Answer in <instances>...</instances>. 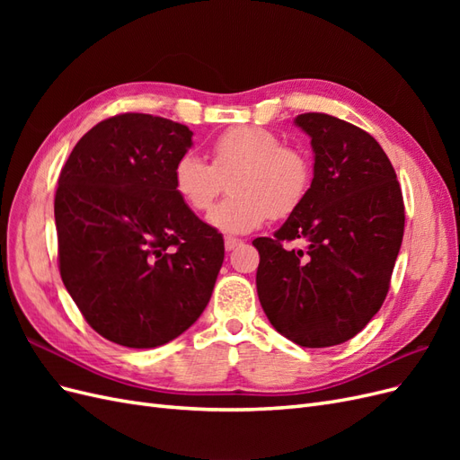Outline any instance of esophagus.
I'll return each mask as SVG.
<instances>
[{"mask_svg":"<svg viewBox=\"0 0 460 460\" xmlns=\"http://www.w3.org/2000/svg\"><path fill=\"white\" fill-rule=\"evenodd\" d=\"M242 243H243V242H242V240H238V238H226V240H225L226 252H234V249L238 247V245H242Z\"/></svg>","mask_w":460,"mask_h":460,"instance_id":"esophagus-1","label":"esophagus"}]
</instances>
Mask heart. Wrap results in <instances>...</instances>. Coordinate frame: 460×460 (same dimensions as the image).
<instances>
[{
    "instance_id": "1",
    "label": "heart",
    "mask_w": 460,
    "mask_h": 460,
    "mask_svg": "<svg viewBox=\"0 0 460 460\" xmlns=\"http://www.w3.org/2000/svg\"><path fill=\"white\" fill-rule=\"evenodd\" d=\"M211 164L186 153L172 169V188L188 208L205 213L230 182L232 198L208 213V225L222 234H247L270 217H289L313 184L311 159L284 146L274 132L238 127L211 144Z\"/></svg>"
}]
</instances>
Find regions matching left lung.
I'll list each match as a JSON object with an SVG mask.
<instances>
[{
    "label": "left lung",
    "mask_w": 460,
    "mask_h": 460,
    "mask_svg": "<svg viewBox=\"0 0 460 460\" xmlns=\"http://www.w3.org/2000/svg\"><path fill=\"white\" fill-rule=\"evenodd\" d=\"M314 176L272 238H257V294L270 324L301 347L351 340L380 311L405 230L397 174L380 144L351 122L303 113ZM308 243L302 250L288 241Z\"/></svg>",
    "instance_id": "8db88e82"
}]
</instances>
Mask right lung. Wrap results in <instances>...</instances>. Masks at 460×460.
Returning a JSON list of instances; mask_svg holds the SVG:
<instances>
[{
    "label": "right lung",
    "instance_id": "add662e5",
    "mask_svg": "<svg viewBox=\"0 0 460 460\" xmlns=\"http://www.w3.org/2000/svg\"><path fill=\"white\" fill-rule=\"evenodd\" d=\"M191 136L163 117L117 115L82 136L61 169L63 284L100 336L132 349L169 343L196 323L225 261L222 235L172 188Z\"/></svg>",
    "mask_w": 460,
    "mask_h": 460
}]
</instances>
